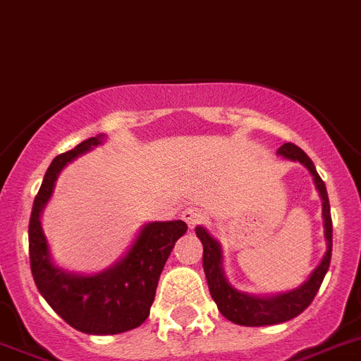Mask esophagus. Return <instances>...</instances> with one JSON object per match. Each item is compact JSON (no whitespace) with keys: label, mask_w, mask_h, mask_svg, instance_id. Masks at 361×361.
<instances>
[{"label":"esophagus","mask_w":361,"mask_h":361,"mask_svg":"<svg viewBox=\"0 0 361 361\" xmlns=\"http://www.w3.org/2000/svg\"><path fill=\"white\" fill-rule=\"evenodd\" d=\"M181 216H183V219L187 221V225H189L190 228L196 227V225L202 224L203 219H205V212H203L202 209H198V207H189V209H185Z\"/></svg>","instance_id":"esophagus-1"}]
</instances>
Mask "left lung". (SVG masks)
Returning a JSON list of instances; mask_svg holds the SVG:
<instances>
[{"mask_svg":"<svg viewBox=\"0 0 361 361\" xmlns=\"http://www.w3.org/2000/svg\"><path fill=\"white\" fill-rule=\"evenodd\" d=\"M278 154L290 161H300L305 165L307 171L312 174V180L316 183L324 209V228H325V240H327V250H325L324 258L319 262L318 267L311 272L309 280L303 281L300 287L289 293L274 294V296H255V294L241 293L236 290L233 285L228 283L224 272V256H221V247L218 241L207 233L203 227H196V234L203 243V271H205L207 283L211 290L212 300L218 305L219 312L233 324L245 325V327H263V325H276L289 322L302 314L307 307L311 305L318 293L319 285L324 281L325 274L331 265V252H332V219H331V205H329L327 189H325L324 180L319 178L316 172L314 163L311 158L303 152L300 147L294 143H283L278 149Z\"/></svg>","mask_w":361,"mask_h":361,"instance_id":"left-lung-1","label":"left lung"}]
</instances>
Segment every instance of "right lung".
Listing matches in <instances>:
<instances>
[{"instance_id":"add662e5","label":"right lung","mask_w":361,"mask_h":361,"mask_svg":"<svg viewBox=\"0 0 361 361\" xmlns=\"http://www.w3.org/2000/svg\"><path fill=\"white\" fill-rule=\"evenodd\" d=\"M103 137V134L89 137L52 159L34 198L29 224L30 271L37 290L71 327L85 334H120L140 327L154 302L165 262L178 238L187 233V224L181 219L150 221L143 225L127 255L105 271L74 274L54 265L43 234L42 212L65 165L102 145Z\"/></svg>"}]
</instances>
